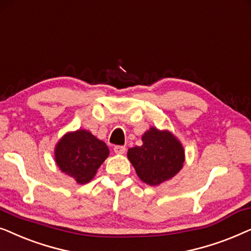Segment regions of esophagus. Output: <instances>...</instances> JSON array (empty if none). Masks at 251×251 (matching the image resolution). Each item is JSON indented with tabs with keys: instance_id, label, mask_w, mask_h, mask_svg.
Masks as SVG:
<instances>
[{
	"instance_id": "34e87169",
	"label": "esophagus",
	"mask_w": 251,
	"mask_h": 251,
	"mask_svg": "<svg viewBox=\"0 0 251 251\" xmlns=\"http://www.w3.org/2000/svg\"><path fill=\"white\" fill-rule=\"evenodd\" d=\"M113 151L116 153H125L126 147L125 146H115L113 147Z\"/></svg>"
}]
</instances>
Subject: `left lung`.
Instances as JSON below:
<instances>
[{
  "label": "left lung",
  "mask_w": 251,
  "mask_h": 251,
  "mask_svg": "<svg viewBox=\"0 0 251 251\" xmlns=\"http://www.w3.org/2000/svg\"><path fill=\"white\" fill-rule=\"evenodd\" d=\"M142 141L141 147L128 149L127 157L143 182L157 186L180 171L185 152L171 133L151 127L143 134Z\"/></svg>",
  "instance_id": "1"
}]
</instances>
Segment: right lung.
<instances>
[{"label": "right lung", "mask_w": 251, "mask_h": 251, "mask_svg": "<svg viewBox=\"0 0 251 251\" xmlns=\"http://www.w3.org/2000/svg\"><path fill=\"white\" fill-rule=\"evenodd\" d=\"M108 156L105 143L85 129L64 135L55 149L58 168L78 183L91 181Z\"/></svg>", "instance_id": "right-lung-1"}]
</instances>
